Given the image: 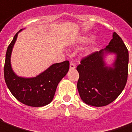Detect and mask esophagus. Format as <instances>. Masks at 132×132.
I'll return each mask as SVG.
<instances>
[{"label":"esophagus","mask_w":132,"mask_h":132,"mask_svg":"<svg viewBox=\"0 0 132 132\" xmlns=\"http://www.w3.org/2000/svg\"><path fill=\"white\" fill-rule=\"evenodd\" d=\"M70 70H75V64L72 62H71L70 64Z\"/></svg>","instance_id":"1"}]
</instances>
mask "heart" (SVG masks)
Returning a JSON list of instances; mask_svg holds the SVG:
<instances>
[{"mask_svg":"<svg viewBox=\"0 0 132 132\" xmlns=\"http://www.w3.org/2000/svg\"><path fill=\"white\" fill-rule=\"evenodd\" d=\"M93 39V37L91 36H86V37H82L81 39H80V42L81 43H86V42H88L90 40H91ZM95 47V45H93L92 47H91V49H93Z\"/></svg>","mask_w":132,"mask_h":132,"instance_id":"b5f03b06","label":"heart"}]
</instances>
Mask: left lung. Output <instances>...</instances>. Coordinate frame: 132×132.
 <instances>
[{"instance_id":"8db88e82","label":"left lung","mask_w":132,"mask_h":132,"mask_svg":"<svg viewBox=\"0 0 132 132\" xmlns=\"http://www.w3.org/2000/svg\"><path fill=\"white\" fill-rule=\"evenodd\" d=\"M114 53L117 59L113 68L107 67L105 54ZM129 52L121 38L116 33L104 50L83 57L78 65L77 88L82 101L90 106L109 105L123 91L128 77Z\"/></svg>"}]
</instances>
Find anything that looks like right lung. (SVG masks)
<instances>
[{"label":"right lung","instance_id":"1","mask_svg":"<svg viewBox=\"0 0 132 132\" xmlns=\"http://www.w3.org/2000/svg\"><path fill=\"white\" fill-rule=\"evenodd\" d=\"M18 33L15 34L9 44L5 54V83L12 95L21 103L32 107L46 106L52 102L58 83L68 73L70 68L69 61L52 64L35 78H24L17 76L11 68V55Z\"/></svg>","mask_w":132,"mask_h":132}]
</instances>
